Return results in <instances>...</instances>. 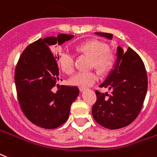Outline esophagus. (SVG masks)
<instances>
[{
	"label": "esophagus",
	"instance_id": "obj_1",
	"mask_svg": "<svg viewBox=\"0 0 157 157\" xmlns=\"http://www.w3.org/2000/svg\"><path fill=\"white\" fill-rule=\"evenodd\" d=\"M85 90H86V88H85V87H82V86H80V87H79V91H84Z\"/></svg>",
	"mask_w": 157,
	"mask_h": 157
}]
</instances>
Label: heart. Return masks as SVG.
Here are the masks:
<instances>
[{
	"instance_id": "b5f03b06",
	"label": "heart",
	"mask_w": 157,
	"mask_h": 157,
	"mask_svg": "<svg viewBox=\"0 0 157 157\" xmlns=\"http://www.w3.org/2000/svg\"><path fill=\"white\" fill-rule=\"evenodd\" d=\"M80 52L91 57V66H95L100 72L105 74L113 69L115 64V56L108 50V45L98 40H88L78 46ZM60 67L67 75L75 70V54L71 50L65 48L59 53ZM98 80V75L95 71H79L70 78L69 82L73 86L86 87L94 84Z\"/></svg>"
}]
</instances>
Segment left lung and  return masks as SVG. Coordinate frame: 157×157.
Instances as JSON below:
<instances>
[{"label":"left lung","instance_id":"obj_1","mask_svg":"<svg viewBox=\"0 0 157 157\" xmlns=\"http://www.w3.org/2000/svg\"><path fill=\"white\" fill-rule=\"evenodd\" d=\"M95 34L109 40L113 38L110 33ZM116 56L113 69L100 85V87L109 88L111 94L96 91L97 100L92 107V116L96 122L110 130L122 128L135 121L147 90L146 69L140 56L130 48L124 52L119 46Z\"/></svg>","mask_w":157,"mask_h":157}]
</instances>
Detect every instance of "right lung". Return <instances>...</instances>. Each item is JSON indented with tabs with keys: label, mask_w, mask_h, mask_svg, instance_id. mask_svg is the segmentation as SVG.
Returning <instances> with one entry per match:
<instances>
[{
	"label": "right lung",
	"mask_w": 157,
	"mask_h": 157,
	"mask_svg": "<svg viewBox=\"0 0 157 157\" xmlns=\"http://www.w3.org/2000/svg\"><path fill=\"white\" fill-rule=\"evenodd\" d=\"M74 37L60 34L57 37L40 39L26 48L15 69L14 81L20 107L29 121L44 129L57 128L68 119L72 103L78 96L77 86H59L58 55L51 48Z\"/></svg>",
	"instance_id": "add662e5"
}]
</instances>
